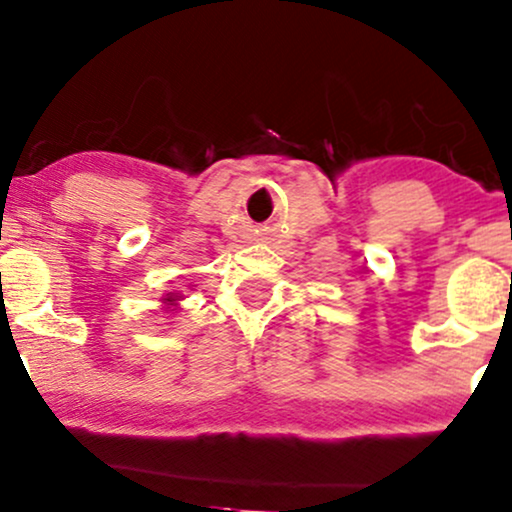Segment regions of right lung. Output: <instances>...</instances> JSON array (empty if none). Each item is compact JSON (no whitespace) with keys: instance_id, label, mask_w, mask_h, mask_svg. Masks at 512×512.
<instances>
[{"instance_id":"add662e5","label":"right lung","mask_w":512,"mask_h":512,"mask_svg":"<svg viewBox=\"0 0 512 512\" xmlns=\"http://www.w3.org/2000/svg\"><path fill=\"white\" fill-rule=\"evenodd\" d=\"M167 302H174V297H167Z\"/></svg>"}]
</instances>
